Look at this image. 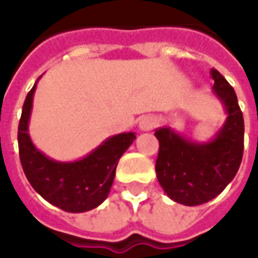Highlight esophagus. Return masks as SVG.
Returning <instances> with one entry per match:
<instances>
[{"label":"esophagus","instance_id":"obj_1","mask_svg":"<svg viewBox=\"0 0 258 258\" xmlns=\"http://www.w3.org/2000/svg\"><path fill=\"white\" fill-rule=\"evenodd\" d=\"M155 118L152 116H142L140 118V123H138V127H140L141 131H149L155 127Z\"/></svg>","mask_w":258,"mask_h":258}]
</instances>
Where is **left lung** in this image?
I'll use <instances>...</instances> for the list:
<instances>
[{
    "instance_id": "obj_1",
    "label": "left lung",
    "mask_w": 258,
    "mask_h": 258,
    "mask_svg": "<svg viewBox=\"0 0 258 258\" xmlns=\"http://www.w3.org/2000/svg\"><path fill=\"white\" fill-rule=\"evenodd\" d=\"M210 76L213 94L227 116L211 140L199 142L168 125L155 130L160 144L157 179L168 198L179 205H203L218 196L235 178L243 156L244 123L236 94L216 69Z\"/></svg>"
}]
</instances>
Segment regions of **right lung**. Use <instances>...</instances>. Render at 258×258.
Instances as JSON below:
<instances>
[{
	"instance_id": "right-lung-1",
	"label": "right lung",
	"mask_w": 258,
	"mask_h": 258,
	"mask_svg": "<svg viewBox=\"0 0 258 258\" xmlns=\"http://www.w3.org/2000/svg\"><path fill=\"white\" fill-rule=\"evenodd\" d=\"M38 80L26 96L18 128L23 171L34 190L51 205L68 213L92 210L107 198L118 159L134 142L135 133L130 131L109 137L88 155L73 162L51 159L37 149L29 134L33 98Z\"/></svg>"
}]
</instances>
